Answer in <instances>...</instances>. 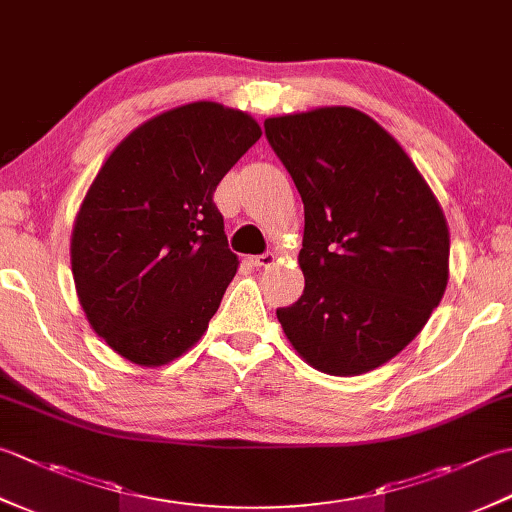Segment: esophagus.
Here are the masks:
<instances>
[{"label":"esophagus","instance_id":"esophagus-1","mask_svg":"<svg viewBox=\"0 0 512 512\" xmlns=\"http://www.w3.org/2000/svg\"><path fill=\"white\" fill-rule=\"evenodd\" d=\"M248 262L257 266V268H268L277 262V257L273 253H264V255H255V257H248Z\"/></svg>","mask_w":512,"mask_h":512}]
</instances>
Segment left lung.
Segmentation results:
<instances>
[{
  "mask_svg": "<svg viewBox=\"0 0 512 512\" xmlns=\"http://www.w3.org/2000/svg\"><path fill=\"white\" fill-rule=\"evenodd\" d=\"M264 127L306 213V288L277 319L310 367L372 372L416 339L447 290V217L398 140L354 107L270 116Z\"/></svg>",
  "mask_w": 512,
  "mask_h": 512,
  "instance_id": "1",
  "label": "left lung"
}]
</instances>
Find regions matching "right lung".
I'll list each match as a JSON object with an SVG mask.
<instances>
[{
  "label": "right lung",
  "mask_w": 512,
  "mask_h": 512,
  "mask_svg": "<svg viewBox=\"0 0 512 512\" xmlns=\"http://www.w3.org/2000/svg\"><path fill=\"white\" fill-rule=\"evenodd\" d=\"M259 136L250 114L195 101L132 129L96 173L72 277L92 330L129 363L167 365L209 328L239 266L213 193Z\"/></svg>",
  "instance_id": "right-lung-1"
}]
</instances>
